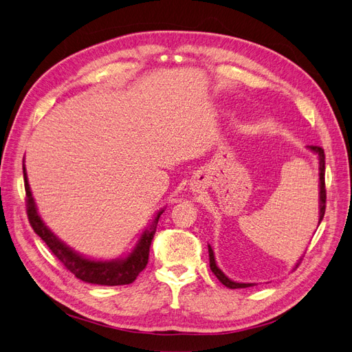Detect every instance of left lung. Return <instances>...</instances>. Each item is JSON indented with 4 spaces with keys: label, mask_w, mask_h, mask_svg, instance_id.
<instances>
[{
    "label": "left lung",
    "mask_w": 352,
    "mask_h": 352,
    "mask_svg": "<svg viewBox=\"0 0 352 352\" xmlns=\"http://www.w3.org/2000/svg\"><path fill=\"white\" fill-rule=\"evenodd\" d=\"M310 148V150L313 151V153H316L317 154V157H318V190H320V192H318V225H320V221L323 220V216H324V210H326V188H324V151H323V148H320V146H314V145H311V146H308ZM208 257H210V269H211V272L216 274V278L225 285V286H228V287H230V289H239V287H250V286H252L254 283H239V282H233V280H230L228 276L223 273L219 267H217V264H216V258H214V252H212V250H211V247L208 245ZM298 267V265H296Z\"/></svg>",
    "instance_id": "8db88e82"
}]
</instances>
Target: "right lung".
Instances as JSON below:
<instances>
[{
    "label": "right lung",
    "mask_w": 352,
    "mask_h": 352,
    "mask_svg": "<svg viewBox=\"0 0 352 352\" xmlns=\"http://www.w3.org/2000/svg\"><path fill=\"white\" fill-rule=\"evenodd\" d=\"M23 177H25V190H26V212H28V219L32 229H34L36 235L48 245L51 252L54 254L63 264H65V267L76 276L78 279L87 283L105 285V286L129 285L138 278V274L146 267L148 257H150L151 241L155 235L157 223L164 210L157 212L153 225L148 229H145L140 241H138L136 247L126 258H117L110 261L91 260V258L83 257V255L78 254L76 251H73L45 226V223L42 221L41 216L38 214L35 199L32 197L25 166H23Z\"/></svg>",
    "instance_id": "right-lung-1"
}]
</instances>
